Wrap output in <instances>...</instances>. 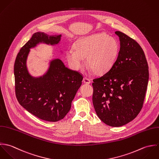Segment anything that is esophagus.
Wrapping results in <instances>:
<instances>
[{
	"mask_svg": "<svg viewBox=\"0 0 159 159\" xmlns=\"http://www.w3.org/2000/svg\"><path fill=\"white\" fill-rule=\"evenodd\" d=\"M83 81H84V82L85 84H90L91 83L90 80L89 79L87 78V77H84V79H83Z\"/></svg>",
	"mask_w": 159,
	"mask_h": 159,
	"instance_id": "esophagus-1",
	"label": "esophagus"
}]
</instances>
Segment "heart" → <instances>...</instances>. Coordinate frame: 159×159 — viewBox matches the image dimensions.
<instances>
[{"instance_id": "b5f03b06", "label": "heart", "mask_w": 159, "mask_h": 159, "mask_svg": "<svg viewBox=\"0 0 159 159\" xmlns=\"http://www.w3.org/2000/svg\"><path fill=\"white\" fill-rule=\"evenodd\" d=\"M73 48L65 52L66 58L69 66L79 70L85 64L98 75L107 72L114 66L119 53L117 41L104 33H96L78 39Z\"/></svg>"}]
</instances>
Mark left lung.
<instances>
[{
    "label": "left lung",
    "instance_id": "1",
    "mask_svg": "<svg viewBox=\"0 0 159 159\" xmlns=\"http://www.w3.org/2000/svg\"><path fill=\"white\" fill-rule=\"evenodd\" d=\"M120 50L112 67L93 80V104L98 117L111 127L123 126L139 113L149 80L148 64L141 46L120 31Z\"/></svg>",
    "mask_w": 159,
    "mask_h": 159
}]
</instances>
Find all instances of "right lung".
Masks as SVG:
<instances>
[{"label": "right lung", "instance_id": "obj_1", "mask_svg": "<svg viewBox=\"0 0 159 159\" xmlns=\"http://www.w3.org/2000/svg\"><path fill=\"white\" fill-rule=\"evenodd\" d=\"M61 37V34L34 33L20 50L14 64L15 93L19 103L32 115L48 122L59 121L69 112L83 77L66 67L58 58L50 61L42 75L34 77L28 70L27 60L31 48L40 43L57 45Z\"/></svg>", "mask_w": 159, "mask_h": 159}]
</instances>
